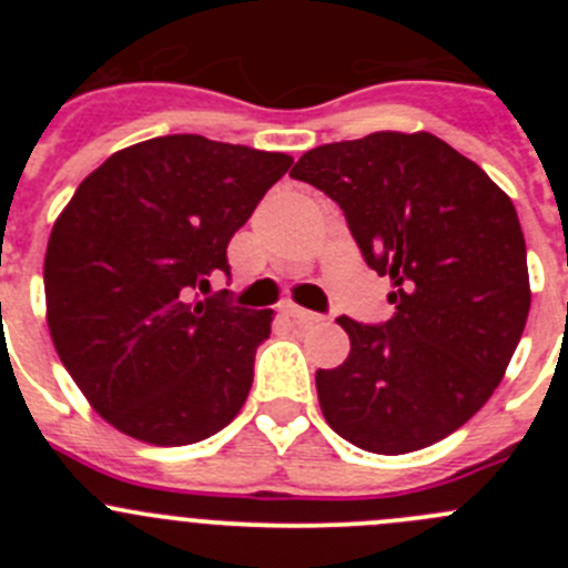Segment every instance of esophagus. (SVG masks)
Wrapping results in <instances>:
<instances>
[{
    "label": "esophagus",
    "instance_id": "obj_1",
    "mask_svg": "<svg viewBox=\"0 0 568 568\" xmlns=\"http://www.w3.org/2000/svg\"><path fill=\"white\" fill-rule=\"evenodd\" d=\"M283 316L288 321H294V324H300V326H311V324H318V321H321V316H316V313L302 311V307H296V305L283 307Z\"/></svg>",
    "mask_w": 568,
    "mask_h": 568
}]
</instances>
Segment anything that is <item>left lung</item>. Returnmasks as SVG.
<instances>
[{"label":"left lung","instance_id":"left-lung-1","mask_svg":"<svg viewBox=\"0 0 568 568\" xmlns=\"http://www.w3.org/2000/svg\"><path fill=\"white\" fill-rule=\"evenodd\" d=\"M291 175L341 205L365 263L393 283L390 321L337 318L352 352L316 374L324 420L382 456L439 443L491 398L528 321L511 197L428 131L313 148Z\"/></svg>","mask_w":568,"mask_h":568}]
</instances>
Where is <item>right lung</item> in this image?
Wrapping results in <instances>:
<instances>
[{
	"instance_id": "obj_1",
	"label": "right lung",
	"mask_w": 568,
	"mask_h": 568,
	"mask_svg": "<svg viewBox=\"0 0 568 568\" xmlns=\"http://www.w3.org/2000/svg\"><path fill=\"white\" fill-rule=\"evenodd\" d=\"M294 159L170 134L112 153L60 211L45 321L101 417L148 445L209 439L242 412L274 311L194 302L227 242Z\"/></svg>"
}]
</instances>
